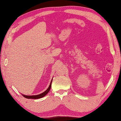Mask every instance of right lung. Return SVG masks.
I'll list each match as a JSON object with an SVG mask.
<instances>
[{
    "label": "right lung",
    "instance_id": "obj_1",
    "mask_svg": "<svg viewBox=\"0 0 121 121\" xmlns=\"http://www.w3.org/2000/svg\"><path fill=\"white\" fill-rule=\"evenodd\" d=\"M52 79H53V78H52ZM52 79L51 80V81L50 85V86H49V87H48V88L47 89V90L45 91V92L42 93L40 94H38V95H24V94H22V95L23 96L24 98H27V99H40V98H41L43 97L44 96L46 95V94L48 93V92L50 90L51 87Z\"/></svg>",
    "mask_w": 121,
    "mask_h": 121
}]
</instances>
